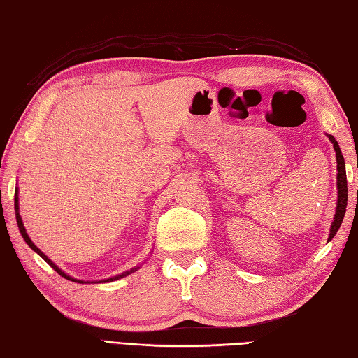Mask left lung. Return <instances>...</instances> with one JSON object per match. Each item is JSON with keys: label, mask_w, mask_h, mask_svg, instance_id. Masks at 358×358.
<instances>
[{"label": "left lung", "mask_w": 358, "mask_h": 358, "mask_svg": "<svg viewBox=\"0 0 358 358\" xmlns=\"http://www.w3.org/2000/svg\"><path fill=\"white\" fill-rule=\"evenodd\" d=\"M327 138H329L331 143L334 145L335 150V157H337V207H335V215H334V221L331 224V230H329V238L327 241H331L340 229V225L343 222V217H345L346 213V207H348V180H346V165H345V157L341 155V150L338 147V142L335 141V137L332 134H326Z\"/></svg>", "instance_id": "obj_1"}]
</instances>
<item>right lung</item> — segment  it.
<instances>
[{"label":"right lung","instance_id":"1","mask_svg":"<svg viewBox=\"0 0 358 358\" xmlns=\"http://www.w3.org/2000/svg\"><path fill=\"white\" fill-rule=\"evenodd\" d=\"M15 216H17V224H18V229H20V233H21V236H23V239L26 241V244L31 247V249L35 252V253H38L40 257L45 259L48 264L54 268V271L57 272V273H60L63 278H66V280H69V281H74V282H80V284H83V282H111V281H115V280H120V278H125V276H128V275H131V273H134L137 268H141V266H136V267H133V268H129V271H127V272H123V273H120V275H115V276H111V278H106V280H100V281H83V280H77V278H74V276H69L68 273H64L60 267H58L54 261H50L45 253H43L38 247H36L34 243H32V239L29 238V235H27V231H26V229H24V224H23V220H21V216H20V199H18V188L15 189Z\"/></svg>","mask_w":358,"mask_h":358}]
</instances>
